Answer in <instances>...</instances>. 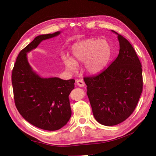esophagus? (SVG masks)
I'll list each match as a JSON object with an SVG mask.
<instances>
[{"instance_id":"obj_1","label":"esophagus","mask_w":156,"mask_h":156,"mask_svg":"<svg viewBox=\"0 0 156 156\" xmlns=\"http://www.w3.org/2000/svg\"><path fill=\"white\" fill-rule=\"evenodd\" d=\"M76 84H77V85H78L80 87L85 86V83L83 82L82 80H76Z\"/></svg>"}]
</instances>
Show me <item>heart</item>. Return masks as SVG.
Masks as SVG:
<instances>
[{
	"label": "heart",
	"mask_w": 156,
	"mask_h": 156,
	"mask_svg": "<svg viewBox=\"0 0 156 156\" xmlns=\"http://www.w3.org/2000/svg\"><path fill=\"white\" fill-rule=\"evenodd\" d=\"M71 58L66 57L64 62L68 69L75 71L76 64L85 62L86 71L91 74L100 72L110 57V47L105 40L87 39L73 44L71 47Z\"/></svg>",
	"instance_id": "heart-1"
}]
</instances>
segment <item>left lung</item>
<instances>
[{"instance_id": "8db88e82", "label": "left lung", "mask_w": 156, "mask_h": 156, "mask_svg": "<svg viewBox=\"0 0 156 156\" xmlns=\"http://www.w3.org/2000/svg\"><path fill=\"white\" fill-rule=\"evenodd\" d=\"M119 52L108 68L84 77L95 119L105 126L126 120L134 111L143 89L142 64L128 41L118 33Z\"/></svg>"}]
</instances>
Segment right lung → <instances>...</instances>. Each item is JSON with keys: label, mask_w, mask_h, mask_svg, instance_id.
<instances>
[{"label": "right lung", "mask_w": 156, "mask_h": 156, "mask_svg": "<svg viewBox=\"0 0 156 156\" xmlns=\"http://www.w3.org/2000/svg\"><path fill=\"white\" fill-rule=\"evenodd\" d=\"M60 31L39 35L20 52L12 72L16 107L30 124L40 129L55 131L66 125L71 116L69 95L75 80L41 78L33 70L27 53L42 40L56 37Z\"/></svg>", "instance_id": "1"}]
</instances>
